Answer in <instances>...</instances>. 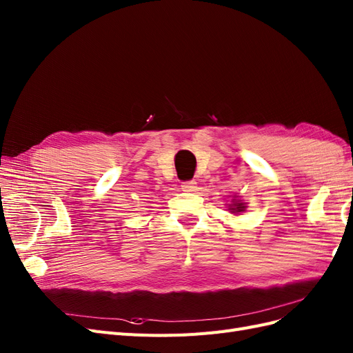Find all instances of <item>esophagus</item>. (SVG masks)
<instances>
[{
    "label": "esophagus",
    "instance_id": "esophagus-1",
    "mask_svg": "<svg viewBox=\"0 0 353 353\" xmlns=\"http://www.w3.org/2000/svg\"><path fill=\"white\" fill-rule=\"evenodd\" d=\"M181 188H183V191H194L197 188V183L196 181H185V183L181 184Z\"/></svg>",
    "mask_w": 353,
    "mask_h": 353
}]
</instances>
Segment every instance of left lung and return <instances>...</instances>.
Here are the masks:
<instances>
[{"instance_id": "obj_1", "label": "left lung", "mask_w": 353, "mask_h": 353, "mask_svg": "<svg viewBox=\"0 0 353 353\" xmlns=\"http://www.w3.org/2000/svg\"><path fill=\"white\" fill-rule=\"evenodd\" d=\"M228 206H230L228 210L231 213H240V212H243L245 209V203H243L241 200H237V197L234 196V199L231 200V203H230Z\"/></svg>"}]
</instances>
